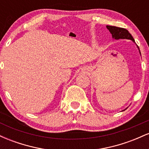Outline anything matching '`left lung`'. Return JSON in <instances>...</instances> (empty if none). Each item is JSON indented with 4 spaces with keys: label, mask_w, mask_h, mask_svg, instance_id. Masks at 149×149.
I'll return each mask as SVG.
<instances>
[{
    "label": "left lung",
    "mask_w": 149,
    "mask_h": 149,
    "mask_svg": "<svg viewBox=\"0 0 149 149\" xmlns=\"http://www.w3.org/2000/svg\"><path fill=\"white\" fill-rule=\"evenodd\" d=\"M107 29L110 31V33H111L113 38L115 39V40H119V39H128V40H131L132 41L135 43L134 39L133 38L132 36V35L130 33V32L128 31L127 29H125L113 26H107ZM136 47H137L138 49H139V54H141L139 47H138L137 45H136ZM125 109H124L123 111L125 110Z\"/></svg>",
    "instance_id": "obj_1"
}]
</instances>
